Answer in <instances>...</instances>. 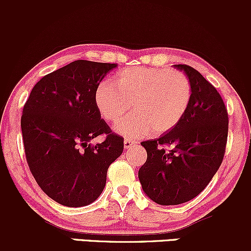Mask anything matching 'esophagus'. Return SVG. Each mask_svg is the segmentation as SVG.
<instances>
[{
  "label": "esophagus",
  "instance_id": "34e87169",
  "mask_svg": "<svg viewBox=\"0 0 251 251\" xmlns=\"http://www.w3.org/2000/svg\"><path fill=\"white\" fill-rule=\"evenodd\" d=\"M135 144H137V142H135L134 139H129V138H127V139L124 140V146H125L126 150L132 149L135 145Z\"/></svg>",
  "mask_w": 251,
  "mask_h": 251
}]
</instances>
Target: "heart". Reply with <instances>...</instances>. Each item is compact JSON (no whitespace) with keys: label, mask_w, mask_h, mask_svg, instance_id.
<instances>
[{"label":"heart","mask_w":251,"mask_h":251,"mask_svg":"<svg viewBox=\"0 0 251 251\" xmlns=\"http://www.w3.org/2000/svg\"><path fill=\"white\" fill-rule=\"evenodd\" d=\"M192 97L189 77L178 71L132 67L118 73L113 81L98 86L94 101L100 116L117 123L132 108L134 113L114 126L125 137L163 134L183 119Z\"/></svg>","instance_id":"obj_1"}]
</instances>
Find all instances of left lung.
Instances as JSON below:
<instances>
[{
	"instance_id": "8db88e82",
	"label": "left lung",
	"mask_w": 251,
	"mask_h": 251,
	"mask_svg": "<svg viewBox=\"0 0 251 251\" xmlns=\"http://www.w3.org/2000/svg\"><path fill=\"white\" fill-rule=\"evenodd\" d=\"M175 67L191 82V101L174 128L142 143L148 159L138 172L144 192L160 205L185 203L206 188L223 160L229 125L217 89L195 68Z\"/></svg>"
}]
</instances>
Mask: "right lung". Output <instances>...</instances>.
I'll list each match as a JSON object with an SVG mask.
<instances>
[{
	"mask_svg": "<svg viewBox=\"0 0 251 251\" xmlns=\"http://www.w3.org/2000/svg\"><path fill=\"white\" fill-rule=\"evenodd\" d=\"M116 63L76 60L36 82L21 118L25 153L31 175L48 197L70 208L101 195L107 170L123 153L124 138L98 111L94 94ZM100 134L106 138L93 146Z\"/></svg>",
	"mask_w": 251,
	"mask_h": 251,
	"instance_id": "add662e5",
	"label": "right lung"
}]
</instances>
